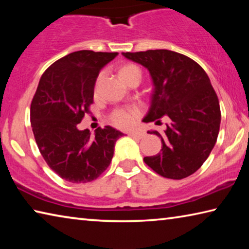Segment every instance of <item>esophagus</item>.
<instances>
[{
  "label": "esophagus",
  "instance_id": "1",
  "mask_svg": "<svg viewBox=\"0 0 249 249\" xmlns=\"http://www.w3.org/2000/svg\"><path fill=\"white\" fill-rule=\"evenodd\" d=\"M129 136H132L134 138H138V140H142L146 136V134L144 132H141V130H135V132H130Z\"/></svg>",
  "mask_w": 249,
  "mask_h": 249
}]
</instances>
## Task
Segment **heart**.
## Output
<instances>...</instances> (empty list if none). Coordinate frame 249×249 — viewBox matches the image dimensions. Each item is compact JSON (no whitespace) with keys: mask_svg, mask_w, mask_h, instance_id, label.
Wrapping results in <instances>:
<instances>
[{"mask_svg":"<svg viewBox=\"0 0 249 249\" xmlns=\"http://www.w3.org/2000/svg\"><path fill=\"white\" fill-rule=\"evenodd\" d=\"M119 74L121 79L125 82V80L132 77L134 74H140L141 75V70L138 69V67L134 65H125L122 67L119 71ZM103 74L101 73L98 79L95 81L94 86V92L98 91L100 83L102 81ZM142 114V109L140 107H120L115 108L114 111L111 112V114L108 115V122L112 125H114L115 127L119 128H124L127 129L133 127V126L136 124L137 120L140 119Z\"/></svg>","mask_w":249,"mask_h":249,"instance_id":"obj_1","label":"heart"}]
</instances>
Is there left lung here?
Instances as JSON below:
<instances>
[{
    "label": "left lung",
    "instance_id": "8db88e82",
    "mask_svg": "<svg viewBox=\"0 0 249 249\" xmlns=\"http://www.w3.org/2000/svg\"><path fill=\"white\" fill-rule=\"evenodd\" d=\"M149 70L155 86L145 123L165 117V134L158 155L144 161L158 175L180 180L199 169L208 159L220 132L218 98L203 68L191 58L167 49L123 53Z\"/></svg>",
    "mask_w": 249,
    "mask_h": 249
}]
</instances>
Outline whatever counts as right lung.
I'll return each instance as SVG.
<instances>
[{"label": "right lung", "mask_w": 249, "mask_h": 249, "mask_svg": "<svg viewBox=\"0 0 249 249\" xmlns=\"http://www.w3.org/2000/svg\"><path fill=\"white\" fill-rule=\"evenodd\" d=\"M117 53L79 50L46 69L31 104V122L36 144L52 170L66 181L86 183L107 170L114 145L123 133L111 126L80 130L93 103L100 70Z\"/></svg>", "instance_id": "right-lung-1"}]
</instances>
